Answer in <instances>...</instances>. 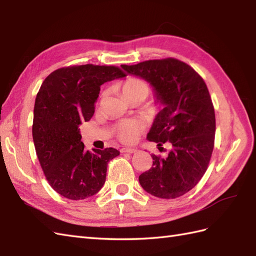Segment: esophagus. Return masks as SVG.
I'll list each match as a JSON object with an SVG mask.
<instances>
[{"label": "esophagus", "instance_id": "obj_1", "mask_svg": "<svg viewBox=\"0 0 256 256\" xmlns=\"http://www.w3.org/2000/svg\"><path fill=\"white\" fill-rule=\"evenodd\" d=\"M136 148H121V153H128V154H133L136 152Z\"/></svg>", "mask_w": 256, "mask_h": 256}]
</instances>
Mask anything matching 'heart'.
I'll return each instance as SVG.
<instances>
[{
    "label": "heart",
    "mask_w": 256,
    "mask_h": 256,
    "mask_svg": "<svg viewBox=\"0 0 256 256\" xmlns=\"http://www.w3.org/2000/svg\"><path fill=\"white\" fill-rule=\"evenodd\" d=\"M140 90H144L148 94V84L138 79H128V81H125V84L122 86V91L125 96ZM140 130H142V124L140 122L134 121V120H125V121L116 124V134L121 142L128 144L133 143L138 138Z\"/></svg>",
    "instance_id": "b5f03b06"
}]
</instances>
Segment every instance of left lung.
<instances>
[{
    "instance_id": "1",
    "label": "left lung",
    "mask_w": 256,
    "mask_h": 256,
    "mask_svg": "<svg viewBox=\"0 0 256 256\" xmlns=\"http://www.w3.org/2000/svg\"><path fill=\"white\" fill-rule=\"evenodd\" d=\"M128 74L150 82L164 104L152 125L148 140L158 150L168 142L165 158L152 155L150 170L140 175L145 192L162 199L188 192L202 178L214 146L216 116L209 90L200 74L176 58L122 64Z\"/></svg>"
}]
</instances>
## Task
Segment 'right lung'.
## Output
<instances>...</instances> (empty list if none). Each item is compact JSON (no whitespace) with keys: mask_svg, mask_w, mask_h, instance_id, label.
Instances as JSON below:
<instances>
[{"mask_svg":"<svg viewBox=\"0 0 256 256\" xmlns=\"http://www.w3.org/2000/svg\"><path fill=\"white\" fill-rule=\"evenodd\" d=\"M125 77L116 66L81 64L59 68L42 84L34 106L32 140L52 188L64 198L82 200L96 194L106 178L116 148L84 150L79 125L94 113L100 86Z\"/></svg>","mask_w":256,"mask_h":256,"instance_id":"right-lung-1","label":"right lung"}]
</instances>
